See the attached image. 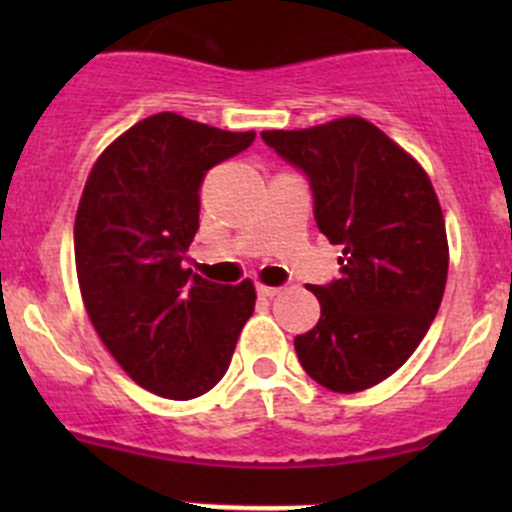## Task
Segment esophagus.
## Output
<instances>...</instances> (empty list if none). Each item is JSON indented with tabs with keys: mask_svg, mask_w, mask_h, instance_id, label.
<instances>
[{
	"mask_svg": "<svg viewBox=\"0 0 512 512\" xmlns=\"http://www.w3.org/2000/svg\"><path fill=\"white\" fill-rule=\"evenodd\" d=\"M280 292V287H270V285H257V294H260V297H275V294Z\"/></svg>",
	"mask_w": 512,
	"mask_h": 512,
	"instance_id": "34e87169",
	"label": "esophagus"
}]
</instances>
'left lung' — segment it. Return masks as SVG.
Returning a JSON list of instances; mask_svg holds the SVG:
<instances>
[{"label": "left lung", "mask_w": 512, "mask_h": 512, "mask_svg": "<svg viewBox=\"0 0 512 512\" xmlns=\"http://www.w3.org/2000/svg\"><path fill=\"white\" fill-rule=\"evenodd\" d=\"M260 136L307 173L319 230L342 247L339 280L309 287L322 317L294 339L299 361L329 391L371 389L406 364L441 307L448 237L431 178L359 116Z\"/></svg>", "instance_id": "left-lung-1"}]
</instances>
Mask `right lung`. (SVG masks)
<instances>
[{
  "instance_id": "1",
  "label": "right lung",
  "mask_w": 512,
  "mask_h": 512,
  "mask_svg": "<svg viewBox=\"0 0 512 512\" xmlns=\"http://www.w3.org/2000/svg\"><path fill=\"white\" fill-rule=\"evenodd\" d=\"M252 141L255 131L163 111L121 133L86 178L74 223L81 299L121 369L163 399L208 394L255 312L252 280L218 285L183 267L205 173Z\"/></svg>"
}]
</instances>
